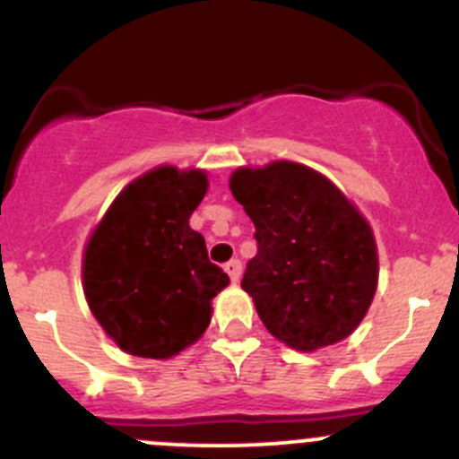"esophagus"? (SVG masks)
<instances>
[{"label": "esophagus", "mask_w": 459, "mask_h": 459, "mask_svg": "<svg viewBox=\"0 0 459 459\" xmlns=\"http://www.w3.org/2000/svg\"><path fill=\"white\" fill-rule=\"evenodd\" d=\"M226 273L230 275V280H233V282H239V278H242V262L239 260H230V262H226Z\"/></svg>", "instance_id": "esophagus-1"}]
</instances>
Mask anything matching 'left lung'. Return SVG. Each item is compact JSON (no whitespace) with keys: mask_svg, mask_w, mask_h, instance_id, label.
<instances>
[{"mask_svg":"<svg viewBox=\"0 0 459 459\" xmlns=\"http://www.w3.org/2000/svg\"><path fill=\"white\" fill-rule=\"evenodd\" d=\"M229 184L255 224L242 289L271 336L298 352L348 338L379 282L370 221L333 181L296 161L242 166Z\"/></svg>","mask_w":459,"mask_h":459,"instance_id":"8db88e82","label":"left lung"}]
</instances>
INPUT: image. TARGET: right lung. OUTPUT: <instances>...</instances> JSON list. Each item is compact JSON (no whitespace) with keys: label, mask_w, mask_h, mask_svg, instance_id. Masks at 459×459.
I'll return each instance as SVG.
<instances>
[{"label":"right lung","mask_w":459,"mask_h":459,"mask_svg":"<svg viewBox=\"0 0 459 459\" xmlns=\"http://www.w3.org/2000/svg\"><path fill=\"white\" fill-rule=\"evenodd\" d=\"M208 190L202 168H152L109 204L82 251V291L123 352L172 359L204 336L229 275L208 260L190 215Z\"/></svg>","instance_id":"1"}]
</instances>
